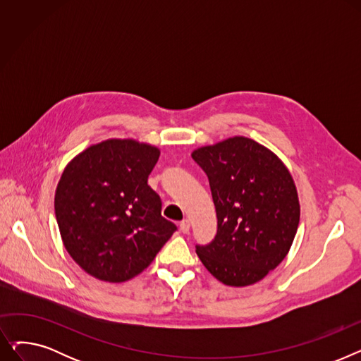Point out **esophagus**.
Masks as SVG:
<instances>
[{
    "label": "esophagus",
    "instance_id": "obj_1",
    "mask_svg": "<svg viewBox=\"0 0 361 361\" xmlns=\"http://www.w3.org/2000/svg\"><path fill=\"white\" fill-rule=\"evenodd\" d=\"M180 230H181V233H184V234H187L188 231H190V221H188V219H183V221L180 222Z\"/></svg>",
    "mask_w": 361,
    "mask_h": 361
}]
</instances>
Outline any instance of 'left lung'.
<instances>
[{"mask_svg": "<svg viewBox=\"0 0 361 361\" xmlns=\"http://www.w3.org/2000/svg\"><path fill=\"white\" fill-rule=\"evenodd\" d=\"M204 171L218 218L209 244H196L204 268L225 286L263 279L287 256L300 203L291 174L269 149L231 137L192 154Z\"/></svg>", "mask_w": 361, "mask_h": 361, "instance_id": "1", "label": "left lung"}]
</instances>
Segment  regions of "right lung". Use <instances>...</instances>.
I'll list each match as a JSON object with an SVG mask.
<instances>
[{
  "instance_id": "obj_1",
  "label": "right lung",
  "mask_w": 361,
  "mask_h": 361,
  "mask_svg": "<svg viewBox=\"0 0 361 361\" xmlns=\"http://www.w3.org/2000/svg\"><path fill=\"white\" fill-rule=\"evenodd\" d=\"M159 149L112 139L87 147L64 169L55 216L68 255L89 275L124 282L155 259L177 225L161 215L147 185Z\"/></svg>"
}]
</instances>
